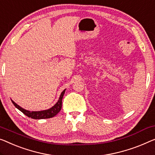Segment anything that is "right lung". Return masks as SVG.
I'll return each instance as SVG.
<instances>
[{"label": "right lung", "instance_id": "right-lung-1", "mask_svg": "<svg viewBox=\"0 0 155 155\" xmlns=\"http://www.w3.org/2000/svg\"><path fill=\"white\" fill-rule=\"evenodd\" d=\"M65 92V90L62 92V93L60 96V98L58 101H57V103L54 106V107L50 108L48 110H41V111H30V110H25L24 108H22L19 106L17 105L15 101L12 100V102L13 103V104L15 106L16 108H17L18 110H21L23 114H25L28 117L33 119H46V118H50V117H53L55 116V115H57L60 112V110H61L62 108V100H63V95Z\"/></svg>", "mask_w": 155, "mask_h": 155}]
</instances>
